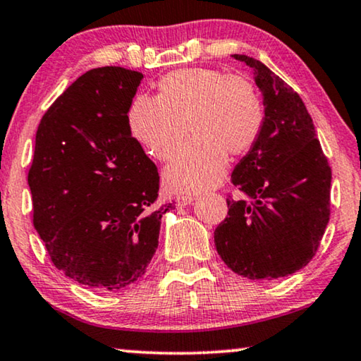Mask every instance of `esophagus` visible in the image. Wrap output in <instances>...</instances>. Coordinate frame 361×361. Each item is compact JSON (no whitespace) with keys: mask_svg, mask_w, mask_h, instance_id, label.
<instances>
[{"mask_svg":"<svg viewBox=\"0 0 361 361\" xmlns=\"http://www.w3.org/2000/svg\"><path fill=\"white\" fill-rule=\"evenodd\" d=\"M176 202H177V205L185 207V205H189V204H192V202H194V197H192V195H177Z\"/></svg>","mask_w":361,"mask_h":361,"instance_id":"esophagus-1","label":"esophagus"}]
</instances>
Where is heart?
I'll return each instance as SVG.
<instances>
[{
  "label": "heart",
  "instance_id": "b5f03b06",
  "mask_svg": "<svg viewBox=\"0 0 361 361\" xmlns=\"http://www.w3.org/2000/svg\"><path fill=\"white\" fill-rule=\"evenodd\" d=\"M159 95L133 102V136L157 161L174 159L187 135L192 141L166 169L171 190L202 192L224 179L226 156L253 149L264 125L258 88L245 77L215 68H182L159 80Z\"/></svg>",
  "mask_w": 361,
  "mask_h": 361
}]
</instances>
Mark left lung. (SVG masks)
Segmentation results:
<instances>
[{
  "instance_id": "1",
  "label": "left lung",
  "mask_w": 361,
  "mask_h": 361,
  "mask_svg": "<svg viewBox=\"0 0 361 361\" xmlns=\"http://www.w3.org/2000/svg\"><path fill=\"white\" fill-rule=\"evenodd\" d=\"M253 68L264 125L253 149L231 172L245 200L226 199L228 215L215 246L233 273L284 278L314 258L330 219L332 171L302 98L263 62L235 54Z\"/></svg>"
}]
</instances>
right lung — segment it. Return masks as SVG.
<instances>
[{"label": "right lung", "mask_w": 361, "mask_h": 361, "mask_svg": "<svg viewBox=\"0 0 361 361\" xmlns=\"http://www.w3.org/2000/svg\"><path fill=\"white\" fill-rule=\"evenodd\" d=\"M142 73L93 68L44 113L27 174L34 228L57 269L116 290L145 274L159 243V174L131 135Z\"/></svg>", "instance_id": "right-lung-1"}]
</instances>
